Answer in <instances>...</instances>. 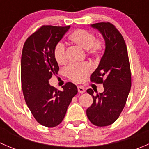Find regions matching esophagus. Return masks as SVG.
Returning <instances> with one entry per match:
<instances>
[{"label":"esophagus","instance_id":"obj_1","mask_svg":"<svg viewBox=\"0 0 149 149\" xmlns=\"http://www.w3.org/2000/svg\"><path fill=\"white\" fill-rule=\"evenodd\" d=\"M78 91L80 94H83L84 91H85V89H84L83 86H78Z\"/></svg>","mask_w":149,"mask_h":149}]
</instances>
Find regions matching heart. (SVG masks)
<instances>
[{
  "instance_id": "b5f03b06",
  "label": "heart",
  "mask_w": 149,
  "mask_h": 149,
  "mask_svg": "<svg viewBox=\"0 0 149 149\" xmlns=\"http://www.w3.org/2000/svg\"><path fill=\"white\" fill-rule=\"evenodd\" d=\"M73 44L86 49L88 55L97 56L103 52L105 47L104 41L101 38H95L94 34L88 30L76 29L68 37ZM53 55L56 62L60 65L65 64L67 61L65 47L63 43H58L55 46ZM92 71V67L88 63L81 64H71L65 70L66 76L76 83H81Z\"/></svg>"
}]
</instances>
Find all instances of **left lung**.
Returning a JSON list of instances; mask_svg holds the SVG:
<instances>
[{"label":"left lung","instance_id":"8db88e82","mask_svg":"<svg viewBox=\"0 0 149 149\" xmlns=\"http://www.w3.org/2000/svg\"><path fill=\"white\" fill-rule=\"evenodd\" d=\"M91 26L102 34L105 50L90 80L102 84L104 91L94 95L91 88L87 89L93 103L86 109V115L94 125L104 127L117 120L125 105L131 87V73L125 42L118 29L109 22Z\"/></svg>","mask_w":149,"mask_h":149}]
</instances>
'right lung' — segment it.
<instances>
[{
  "label": "right lung",
  "instance_id": "1",
  "mask_svg": "<svg viewBox=\"0 0 149 149\" xmlns=\"http://www.w3.org/2000/svg\"><path fill=\"white\" fill-rule=\"evenodd\" d=\"M69 28L44 25L26 39L22 49L21 79L25 102L36 120L45 127H54L63 121L78 93L71 82H67L62 91L49 84L59 70L54 48Z\"/></svg>",
  "mask_w": 149,
  "mask_h": 149
}]
</instances>
